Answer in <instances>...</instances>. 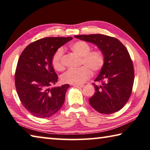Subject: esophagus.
<instances>
[{"label":"esophagus","instance_id":"esophagus-1","mask_svg":"<svg viewBox=\"0 0 150 150\" xmlns=\"http://www.w3.org/2000/svg\"><path fill=\"white\" fill-rule=\"evenodd\" d=\"M75 87H77V88H83L84 87V85H77V84H74L73 85Z\"/></svg>","mask_w":150,"mask_h":150}]
</instances>
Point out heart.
<instances>
[{"mask_svg":"<svg viewBox=\"0 0 150 150\" xmlns=\"http://www.w3.org/2000/svg\"><path fill=\"white\" fill-rule=\"evenodd\" d=\"M70 49L73 53L81 57V64L84 66L77 69H69L61 75L63 83L70 84L79 85L90 78L91 70L98 72L103 67L105 62V56L101 49L92 50L88 42L84 41H77L70 45ZM64 49L59 47L54 52L51 59V63L54 69L58 71L64 69L63 64Z\"/></svg>","mask_w":150,"mask_h":150,"instance_id":"obj_1","label":"heart"}]
</instances>
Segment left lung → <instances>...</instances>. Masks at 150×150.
Returning <instances> with one entry per match:
<instances>
[{"mask_svg": "<svg viewBox=\"0 0 150 150\" xmlns=\"http://www.w3.org/2000/svg\"><path fill=\"white\" fill-rule=\"evenodd\" d=\"M83 41L96 45L103 51L105 62L93 83L95 93L89 99L90 105L100 113L120 111L129 100L134 81V68L124 45L115 37L101 34L75 35Z\"/></svg>", "mask_w": 150, "mask_h": 150, "instance_id": "left-lung-1", "label": "left lung"}]
</instances>
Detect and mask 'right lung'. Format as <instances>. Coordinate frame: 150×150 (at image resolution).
<instances>
[{
    "mask_svg": "<svg viewBox=\"0 0 150 150\" xmlns=\"http://www.w3.org/2000/svg\"><path fill=\"white\" fill-rule=\"evenodd\" d=\"M72 39L71 37L39 39L28 45L18 59L15 75L16 92L23 105L35 117H51L63 105L69 85L50 88L58 80L51 59L57 49Z\"/></svg>",
    "mask_w": 150,
    "mask_h": 150,
    "instance_id": "right-lung-1",
    "label": "right lung"
}]
</instances>
